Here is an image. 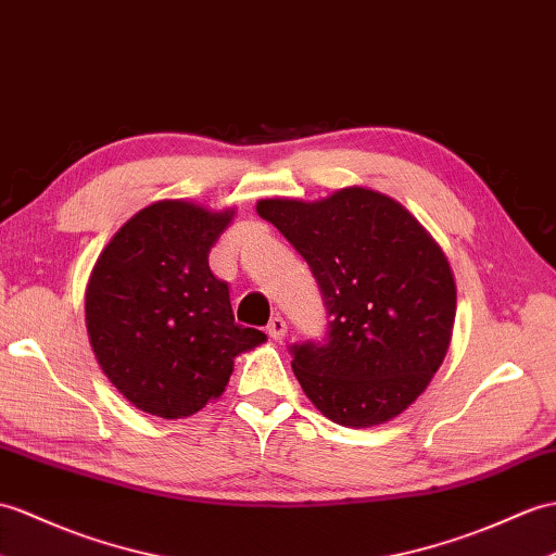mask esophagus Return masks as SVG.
I'll return each instance as SVG.
<instances>
[{
    "instance_id": "esophagus-1",
    "label": "esophagus",
    "mask_w": 556,
    "mask_h": 556,
    "mask_svg": "<svg viewBox=\"0 0 556 556\" xmlns=\"http://www.w3.org/2000/svg\"><path fill=\"white\" fill-rule=\"evenodd\" d=\"M267 333H269V339H273V341H281L283 337H287V321H283V317L277 315V317L269 319Z\"/></svg>"
}]
</instances>
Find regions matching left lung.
Listing matches in <instances>:
<instances>
[{"instance_id":"left-lung-1","label":"left lung","mask_w":556,"mask_h":556,"mask_svg":"<svg viewBox=\"0 0 556 556\" xmlns=\"http://www.w3.org/2000/svg\"><path fill=\"white\" fill-rule=\"evenodd\" d=\"M255 208L305 257L327 307V337L291 345L309 403L351 429L397 417L453 337L457 289L441 247L397 201L365 187Z\"/></svg>"}]
</instances>
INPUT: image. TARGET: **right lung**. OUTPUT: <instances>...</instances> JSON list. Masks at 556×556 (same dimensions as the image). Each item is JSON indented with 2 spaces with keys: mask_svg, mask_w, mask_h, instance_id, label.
Returning <instances> with one entry per match:
<instances>
[{
  "mask_svg": "<svg viewBox=\"0 0 556 556\" xmlns=\"http://www.w3.org/2000/svg\"><path fill=\"white\" fill-rule=\"evenodd\" d=\"M235 211L159 201L115 231L85 293L97 363L130 403L182 419L219 397L235 357L267 337L235 321L229 287L208 265Z\"/></svg>",
  "mask_w": 556,
  "mask_h": 556,
  "instance_id": "1",
  "label": "right lung"
}]
</instances>
